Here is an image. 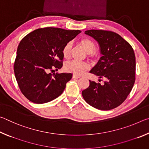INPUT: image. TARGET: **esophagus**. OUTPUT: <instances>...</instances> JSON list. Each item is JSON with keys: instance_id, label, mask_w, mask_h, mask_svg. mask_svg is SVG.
<instances>
[{"instance_id": "esophagus-1", "label": "esophagus", "mask_w": 149, "mask_h": 149, "mask_svg": "<svg viewBox=\"0 0 149 149\" xmlns=\"http://www.w3.org/2000/svg\"><path fill=\"white\" fill-rule=\"evenodd\" d=\"M72 77H73V79H79L80 77L78 76V75H73Z\"/></svg>"}]
</instances>
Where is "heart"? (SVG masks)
<instances>
[{
    "instance_id": "1",
    "label": "heart",
    "mask_w": 149,
    "mask_h": 149,
    "mask_svg": "<svg viewBox=\"0 0 149 149\" xmlns=\"http://www.w3.org/2000/svg\"><path fill=\"white\" fill-rule=\"evenodd\" d=\"M83 49L85 52L88 53V56L93 60H97L100 57V52L96 50L97 46L95 42L92 39L87 37L81 39L79 42ZM72 49V43L70 42H67L64 47H63L62 53L63 56L65 59H68L70 57V53H71ZM89 64L85 62H80L77 61H70L67 62L64 65V69L66 72L72 73L76 75H81L84 74L85 72L89 69Z\"/></svg>"
}]
</instances>
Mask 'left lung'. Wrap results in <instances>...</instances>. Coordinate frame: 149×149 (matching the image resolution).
<instances>
[{
    "instance_id": "obj_1",
    "label": "left lung",
    "mask_w": 149,
    "mask_h": 149,
    "mask_svg": "<svg viewBox=\"0 0 149 149\" xmlns=\"http://www.w3.org/2000/svg\"><path fill=\"white\" fill-rule=\"evenodd\" d=\"M85 33L93 37L100 45L103 56L90 73L104 79V84L89 81V87L82 91L83 97L97 109H113L124 102L134 85V51L129 42L115 32L91 29Z\"/></svg>"
}]
</instances>
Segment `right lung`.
<instances>
[{"label":"right lung","instance_id":"1","mask_svg":"<svg viewBox=\"0 0 149 149\" xmlns=\"http://www.w3.org/2000/svg\"><path fill=\"white\" fill-rule=\"evenodd\" d=\"M79 33L80 30L49 27L35 29L21 40L14 71L20 91L30 101L43 104L64 91L72 74L49 72L61 68L63 47Z\"/></svg>","mask_w":149,"mask_h":149}]
</instances>
